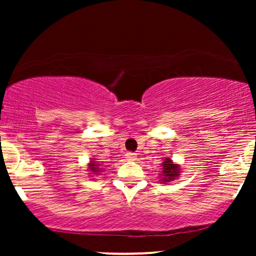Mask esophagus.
Segmentation results:
<instances>
[{
	"instance_id": "esophagus-1",
	"label": "esophagus",
	"mask_w": 256,
	"mask_h": 256,
	"mask_svg": "<svg viewBox=\"0 0 256 256\" xmlns=\"http://www.w3.org/2000/svg\"><path fill=\"white\" fill-rule=\"evenodd\" d=\"M125 158H126V160L134 161V160H136L137 155L134 154V152H126V154H125Z\"/></svg>"
}]
</instances>
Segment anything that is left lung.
Instances as JSON below:
<instances>
[{
    "label": "left lung",
    "mask_w": 256,
    "mask_h": 256,
    "mask_svg": "<svg viewBox=\"0 0 256 256\" xmlns=\"http://www.w3.org/2000/svg\"><path fill=\"white\" fill-rule=\"evenodd\" d=\"M158 174H160V182H162L164 184H168L180 176V166L167 158L164 160L162 170Z\"/></svg>",
    "instance_id": "8db88e82"
}]
</instances>
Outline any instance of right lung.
<instances>
[{
	"label": "right lung",
	"mask_w": 256,
	"mask_h": 256,
	"mask_svg": "<svg viewBox=\"0 0 256 256\" xmlns=\"http://www.w3.org/2000/svg\"><path fill=\"white\" fill-rule=\"evenodd\" d=\"M88 166H89V174H98L101 171V168H100V165L98 162L95 161V158H92V160H90V162L88 164Z\"/></svg>",
	"instance_id": "add662e5"
}]
</instances>
